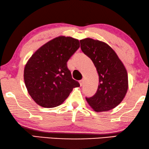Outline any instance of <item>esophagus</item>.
<instances>
[{"instance_id":"esophagus-1","label":"esophagus","mask_w":149,"mask_h":149,"mask_svg":"<svg viewBox=\"0 0 149 149\" xmlns=\"http://www.w3.org/2000/svg\"><path fill=\"white\" fill-rule=\"evenodd\" d=\"M79 83H80V86H82V85H83V83H84V80L83 79L80 80V81H79Z\"/></svg>"}]
</instances>
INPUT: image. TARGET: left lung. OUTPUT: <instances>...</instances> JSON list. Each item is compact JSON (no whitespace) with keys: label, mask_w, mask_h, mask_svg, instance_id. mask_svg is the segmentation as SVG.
<instances>
[{"label":"left lung","mask_w":149,"mask_h":149,"mask_svg":"<svg viewBox=\"0 0 149 149\" xmlns=\"http://www.w3.org/2000/svg\"><path fill=\"white\" fill-rule=\"evenodd\" d=\"M80 48L92 61L99 76L96 93L86 97L97 112L107 111L121 103L128 89V77L125 66L110 46L91 38L80 41Z\"/></svg>","instance_id":"1"}]
</instances>
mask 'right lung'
<instances>
[{"label": "right lung", "mask_w": 149, "mask_h": 149, "mask_svg": "<svg viewBox=\"0 0 149 149\" xmlns=\"http://www.w3.org/2000/svg\"><path fill=\"white\" fill-rule=\"evenodd\" d=\"M80 47L79 41L58 36L31 55L24 68V79L32 99L44 108L61 104L80 84L72 78L67 61Z\"/></svg>", "instance_id": "right-lung-1"}]
</instances>
